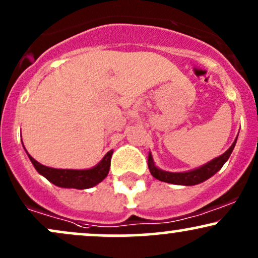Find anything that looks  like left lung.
Masks as SVG:
<instances>
[{"label":"left lung","instance_id":"8db88e82","mask_svg":"<svg viewBox=\"0 0 258 258\" xmlns=\"http://www.w3.org/2000/svg\"><path fill=\"white\" fill-rule=\"evenodd\" d=\"M237 138L234 139L233 144L229 147L228 150L225 151L221 156L215 157V159L209 161V162L203 164V166L198 167V168L187 170V172H167V170L160 169L154 162L153 155H151V153H149V156H148L149 170H150L151 175H153L154 178L160 180V181L168 182V184L184 185V186H194V185L201 184V182L206 181V180L212 178L214 174H216V173L222 168V166L226 163V161L229 159L232 151H233L235 143H237Z\"/></svg>","mask_w":258,"mask_h":258}]
</instances>
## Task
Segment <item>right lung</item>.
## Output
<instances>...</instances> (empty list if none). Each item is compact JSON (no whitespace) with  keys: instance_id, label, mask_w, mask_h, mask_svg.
Returning <instances> with one entry per match:
<instances>
[{"instance_id":"obj_1","label":"right lung","mask_w":258,"mask_h":258,"mask_svg":"<svg viewBox=\"0 0 258 258\" xmlns=\"http://www.w3.org/2000/svg\"><path fill=\"white\" fill-rule=\"evenodd\" d=\"M25 151H26V149H25ZM26 154L37 172H38L40 175L44 176L45 179H48L49 181L52 182L54 185L63 188H78V190H85V188L94 187V186L99 184V182L108 175L110 168V160L111 155H113V150L108 151V153L104 155L103 159L99 161L95 167L89 169L51 168V167H46L44 164H40L39 162H37L27 151Z\"/></svg>"}]
</instances>
